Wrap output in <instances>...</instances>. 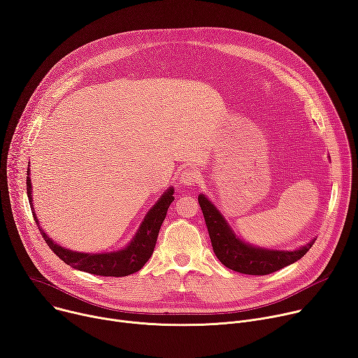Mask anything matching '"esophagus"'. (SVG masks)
<instances>
[{
    "label": "esophagus",
    "mask_w": 358,
    "mask_h": 358,
    "mask_svg": "<svg viewBox=\"0 0 358 358\" xmlns=\"http://www.w3.org/2000/svg\"><path fill=\"white\" fill-rule=\"evenodd\" d=\"M179 180L183 185H196L199 182V173L196 169L190 168V169H185L183 172H180L179 175Z\"/></svg>",
    "instance_id": "esophagus-1"
}]
</instances>
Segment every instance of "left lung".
<instances>
[{"instance_id":"1","label":"left lung","mask_w":358,"mask_h":358,"mask_svg":"<svg viewBox=\"0 0 358 358\" xmlns=\"http://www.w3.org/2000/svg\"><path fill=\"white\" fill-rule=\"evenodd\" d=\"M198 202L208 227L213 252L219 261L232 271L246 275H268L301 259L314 245L315 239L295 251L259 248L239 239L206 195H199Z\"/></svg>"}]
</instances>
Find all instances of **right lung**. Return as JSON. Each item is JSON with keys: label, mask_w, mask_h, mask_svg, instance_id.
Segmentation results:
<instances>
[{"label": "right lung", "mask_w": 358, "mask_h": 358, "mask_svg": "<svg viewBox=\"0 0 358 358\" xmlns=\"http://www.w3.org/2000/svg\"><path fill=\"white\" fill-rule=\"evenodd\" d=\"M29 175H30V168L27 171V196H29L30 206L33 208V190H31V180ZM173 192L175 189L169 187L159 198V201L146 213L139 229H137L136 235L133 236L130 243H127V246H124L123 250H119V251L103 252V254L76 252V251L63 248V246H60L50 236H47L44 229H41L38 224V219L36 217L34 208L31 210L36 219V224L45 243L50 246V250L67 265L78 271H85L93 275H101V277H126V275L134 273L139 269H142L143 265L152 257L156 246L159 229L164 221V217H166L171 203L175 201Z\"/></svg>", "instance_id": "1"}]
</instances>
